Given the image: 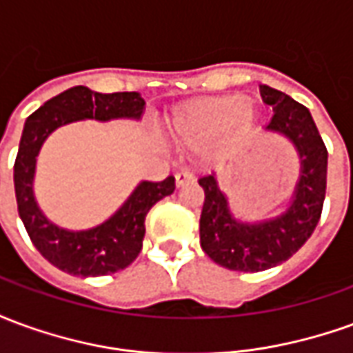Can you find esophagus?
Returning a JSON list of instances; mask_svg holds the SVG:
<instances>
[{
	"mask_svg": "<svg viewBox=\"0 0 353 353\" xmlns=\"http://www.w3.org/2000/svg\"><path fill=\"white\" fill-rule=\"evenodd\" d=\"M194 181V172L191 170H181L176 174V185L177 187H183L187 183H192Z\"/></svg>",
	"mask_w": 353,
	"mask_h": 353,
	"instance_id": "1",
	"label": "esophagus"
}]
</instances>
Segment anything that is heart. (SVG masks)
<instances>
[{
    "instance_id": "heart-1",
    "label": "heart",
    "mask_w": 353,
    "mask_h": 353,
    "mask_svg": "<svg viewBox=\"0 0 353 353\" xmlns=\"http://www.w3.org/2000/svg\"><path fill=\"white\" fill-rule=\"evenodd\" d=\"M253 119L252 103L240 96L199 98L177 109L172 130L187 143L199 145L223 132L245 134L252 128Z\"/></svg>"
}]
</instances>
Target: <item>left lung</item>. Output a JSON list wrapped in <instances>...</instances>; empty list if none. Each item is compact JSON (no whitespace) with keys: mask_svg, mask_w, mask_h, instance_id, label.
I'll list each match as a JSON object with an SVG mask.
<instances>
[{"mask_svg":"<svg viewBox=\"0 0 353 353\" xmlns=\"http://www.w3.org/2000/svg\"><path fill=\"white\" fill-rule=\"evenodd\" d=\"M261 90L263 100L274 109L266 130L288 136L301 154V179L291 208L270 221L238 223L229 214L215 177L199 179L206 194L200 215V245L214 263L240 272H261L293 257L318 225L327 189V147L310 111L276 88Z\"/></svg>","mask_w":353,"mask_h":353,"instance_id":"8db88e82","label":"left lung"}]
</instances>
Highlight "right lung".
Here are the masks:
<instances>
[{
	"instance_id": "add662e5",
	"label": "right lung",
	"mask_w": 353,
	"mask_h": 353,
	"mask_svg": "<svg viewBox=\"0 0 353 353\" xmlns=\"http://www.w3.org/2000/svg\"><path fill=\"white\" fill-rule=\"evenodd\" d=\"M145 101L138 92H94L87 87H73L58 94L26 119L19 154L14 161V194L19 215L32 244L50 265L73 276H108L132 265L141 252L149 210L176 189V179L143 181L124 206L100 227L81 232L58 229L45 219L32 191L35 157L50 132L62 124L119 117L139 119Z\"/></svg>"
}]
</instances>
